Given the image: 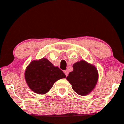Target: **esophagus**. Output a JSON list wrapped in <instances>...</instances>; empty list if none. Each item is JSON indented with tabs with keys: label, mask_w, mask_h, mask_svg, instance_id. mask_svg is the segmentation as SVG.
Instances as JSON below:
<instances>
[{
	"label": "esophagus",
	"mask_w": 124,
	"mask_h": 124,
	"mask_svg": "<svg viewBox=\"0 0 124 124\" xmlns=\"http://www.w3.org/2000/svg\"><path fill=\"white\" fill-rule=\"evenodd\" d=\"M64 73L65 74V75H66V76H68V74H69L68 70H64Z\"/></svg>",
	"instance_id": "34e87169"
}]
</instances>
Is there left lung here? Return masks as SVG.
<instances>
[{"mask_svg": "<svg viewBox=\"0 0 124 124\" xmlns=\"http://www.w3.org/2000/svg\"><path fill=\"white\" fill-rule=\"evenodd\" d=\"M73 70L69 73L66 80L74 92L81 96L89 94L96 86L99 74L95 65L81 60L73 65Z\"/></svg>", "mask_w": 124, "mask_h": 124, "instance_id": "left-lung-1", "label": "left lung"}]
</instances>
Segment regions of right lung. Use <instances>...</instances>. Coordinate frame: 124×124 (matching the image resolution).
Returning <instances> with one entry per match:
<instances>
[{"label":"right lung","mask_w":124,"mask_h":124,"mask_svg":"<svg viewBox=\"0 0 124 124\" xmlns=\"http://www.w3.org/2000/svg\"><path fill=\"white\" fill-rule=\"evenodd\" d=\"M24 75L29 88L40 95L46 94L56 81L66 77L63 71L46 58L31 61Z\"/></svg>","instance_id":"obj_1"}]
</instances>
